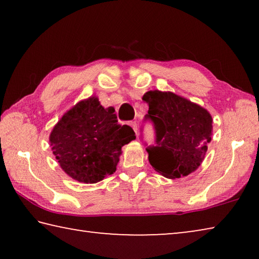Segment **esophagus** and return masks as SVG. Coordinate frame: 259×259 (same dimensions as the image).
<instances>
[{"label":"esophagus","mask_w":259,"mask_h":259,"mask_svg":"<svg viewBox=\"0 0 259 259\" xmlns=\"http://www.w3.org/2000/svg\"><path fill=\"white\" fill-rule=\"evenodd\" d=\"M130 126H131V128H133L134 129V131H135V134L136 135H137V133H138V128H137V123H136V122L135 121H131V122H129V123H128Z\"/></svg>","instance_id":"1"}]
</instances>
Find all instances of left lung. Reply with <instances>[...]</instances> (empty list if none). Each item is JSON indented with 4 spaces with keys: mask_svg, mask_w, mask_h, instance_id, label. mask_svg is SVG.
<instances>
[{
    "mask_svg": "<svg viewBox=\"0 0 259 259\" xmlns=\"http://www.w3.org/2000/svg\"><path fill=\"white\" fill-rule=\"evenodd\" d=\"M143 100L148 105L144 121L155 130V146L146 150L148 161L166 178H181L202 163L211 140L212 119L207 109L172 93L148 91Z\"/></svg>",
    "mask_w": 259,
    "mask_h": 259,
    "instance_id": "8db88e82",
    "label": "left lung"
}]
</instances>
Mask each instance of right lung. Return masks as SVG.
<instances>
[{
  "mask_svg": "<svg viewBox=\"0 0 259 259\" xmlns=\"http://www.w3.org/2000/svg\"><path fill=\"white\" fill-rule=\"evenodd\" d=\"M136 138L129 125L117 123L115 109L98 98L77 103L64 114L50 135L61 169L77 182L94 184L115 172L121 148Z\"/></svg>",
  "mask_w": 259,
  "mask_h": 259,
  "instance_id": "add662e5",
  "label": "right lung"
}]
</instances>
